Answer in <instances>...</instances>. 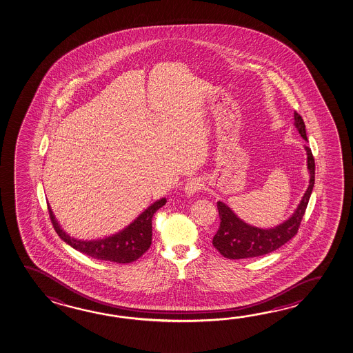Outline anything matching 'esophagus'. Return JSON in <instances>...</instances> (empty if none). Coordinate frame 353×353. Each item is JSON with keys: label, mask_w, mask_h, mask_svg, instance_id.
<instances>
[{"label": "esophagus", "mask_w": 353, "mask_h": 353, "mask_svg": "<svg viewBox=\"0 0 353 353\" xmlns=\"http://www.w3.org/2000/svg\"><path fill=\"white\" fill-rule=\"evenodd\" d=\"M202 188H203L202 181L198 179H193L185 183V193L188 197H191V196H194V194H196L199 190H202Z\"/></svg>", "instance_id": "obj_1"}]
</instances>
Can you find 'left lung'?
I'll return each instance as SVG.
<instances>
[{
    "instance_id": "8db88e82",
    "label": "left lung",
    "mask_w": 353,
    "mask_h": 353,
    "mask_svg": "<svg viewBox=\"0 0 353 353\" xmlns=\"http://www.w3.org/2000/svg\"><path fill=\"white\" fill-rule=\"evenodd\" d=\"M294 125L305 141H307L306 129L303 118L294 112ZM307 155V171L310 174L309 187L303 193V199L296 210L285 222L280 223L272 228H259L244 222L235 214L228 205L223 202H216L219 212L221 225L213 236V247L216 248L224 258L228 259H247L272 253L286 241H290L299 230L305 210L309 203L310 196L315 185V160L309 146H303Z\"/></svg>"
}]
</instances>
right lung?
<instances>
[{
  "mask_svg": "<svg viewBox=\"0 0 353 353\" xmlns=\"http://www.w3.org/2000/svg\"><path fill=\"white\" fill-rule=\"evenodd\" d=\"M166 202V198L156 201L117 234L93 241H81L70 236L68 233H65V230H63L61 224L57 221L50 204L48 212L57 234L68 245L74 248L75 250L87 254L94 259L126 264L139 259L149 249L152 241V216Z\"/></svg>",
  "mask_w": 353,
  "mask_h": 353,
  "instance_id": "right-lung-1",
  "label": "right lung"
}]
</instances>
